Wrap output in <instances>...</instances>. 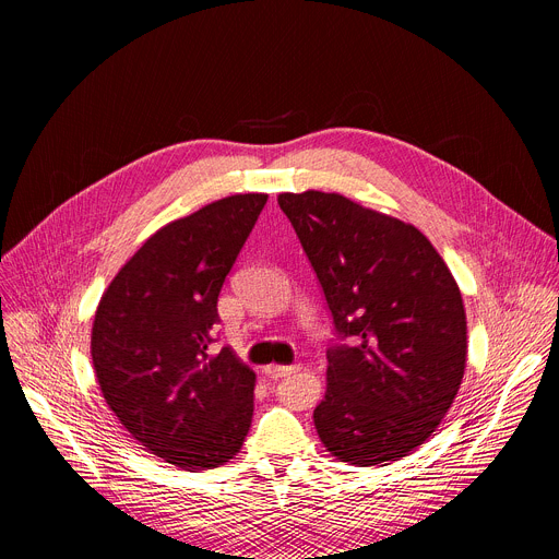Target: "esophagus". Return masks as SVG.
<instances>
[{"mask_svg": "<svg viewBox=\"0 0 559 559\" xmlns=\"http://www.w3.org/2000/svg\"><path fill=\"white\" fill-rule=\"evenodd\" d=\"M266 376L269 378H284V376H290V373H297L299 371V365H269L266 369Z\"/></svg>", "mask_w": 559, "mask_h": 559, "instance_id": "1", "label": "esophagus"}]
</instances>
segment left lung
Returning <instances> with one entry per match:
<instances>
[{
	"label": "left lung",
	"instance_id": "obj_1",
	"mask_svg": "<svg viewBox=\"0 0 559 559\" xmlns=\"http://www.w3.org/2000/svg\"><path fill=\"white\" fill-rule=\"evenodd\" d=\"M322 286L335 342L313 412L324 448L349 465H388L423 445L465 371L461 290L414 226L342 194L277 197Z\"/></svg>",
	"mask_w": 559,
	"mask_h": 559
}]
</instances>
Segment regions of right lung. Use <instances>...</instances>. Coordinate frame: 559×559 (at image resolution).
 <instances>
[{
  "mask_svg": "<svg viewBox=\"0 0 559 559\" xmlns=\"http://www.w3.org/2000/svg\"><path fill=\"white\" fill-rule=\"evenodd\" d=\"M269 194H235L152 235L105 290L92 358L100 392L139 443L188 472L233 459L250 429L254 373L217 342V302Z\"/></svg>",
  "mask_w": 559,
  "mask_h": 559,
  "instance_id": "right-lung-1",
  "label": "right lung"
}]
</instances>
